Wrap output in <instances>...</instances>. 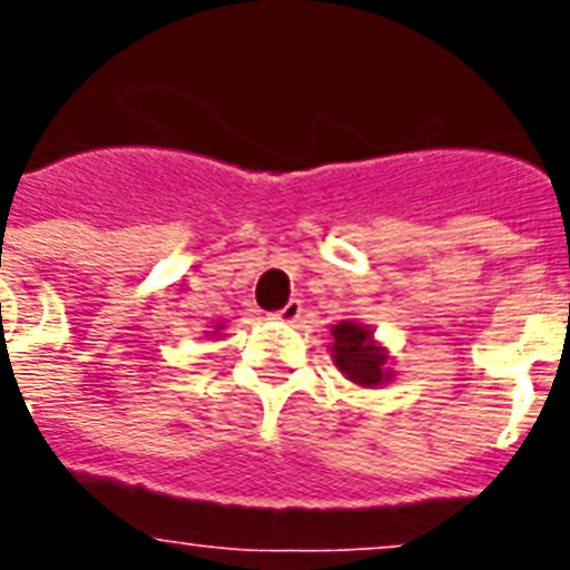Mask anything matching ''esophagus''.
Instances as JSON below:
<instances>
[{
    "label": "esophagus",
    "mask_w": 570,
    "mask_h": 570,
    "mask_svg": "<svg viewBox=\"0 0 570 570\" xmlns=\"http://www.w3.org/2000/svg\"><path fill=\"white\" fill-rule=\"evenodd\" d=\"M298 316H302V302H298V298L286 302V307H281V311L275 313L277 322H298Z\"/></svg>",
    "instance_id": "1"
}]
</instances>
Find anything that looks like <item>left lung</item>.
Segmentation results:
<instances>
[{
    "label": "left lung",
    "instance_id": "8db88e82",
    "mask_svg": "<svg viewBox=\"0 0 570 570\" xmlns=\"http://www.w3.org/2000/svg\"><path fill=\"white\" fill-rule=\"evenodd\" d=\"M331 357L340 366V373L361 387H379L387 384V352L373 340V331L357 322H340L331 325Z\"/></svg>",
    "mask_w": 570,
    "mask_h": 570
}]
</instances>
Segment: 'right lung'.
I'll list each match as a JSON object with an SVG mask.
<instances>
[{
  "instance_id": "1",
  "label": "right lung",
  "mask_w": 570,
  "mask_h": 570,
  "mask_svg": "<svg viewBox=\"0 0 570 570\" xmlns=\"http://www.w3.org/2000/svg\"><path fill=\"white\" fill-rule=\"evenodd\" d=\"M218 328H222V325H218ZM213 334H218V331H213Z\"/></svg>"
}]
</instances>
